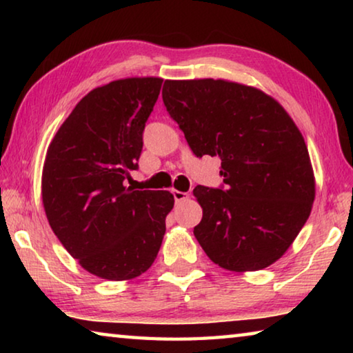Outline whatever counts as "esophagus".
<instances>
[{
    "label": "esophagus",
    "mask_w": 353,
    "mask_h": 353,
    "mask_svg": "<svg viewBox=\"0 0 353 353\" xmlns=\"http://www.w3.org/2000/svg\"><path fill=\"white\" fill-rule=\"evenodd\" d=\"M172 194H174L176 202H183V201H187L190 198L188 193H185V191H179V190L172 191Z\"/></svg>",
    "instance_id": "obj_1"
}]
</instances>
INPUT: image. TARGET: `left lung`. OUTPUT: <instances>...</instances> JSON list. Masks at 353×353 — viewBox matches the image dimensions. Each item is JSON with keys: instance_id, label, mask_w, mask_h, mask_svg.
Returning a JSON list of instances; mask_svg holds the SVG:
<instances>
[{"instance_id": "obj_1", "label": "left lung", "mask_w": 353, "mask_h": 353, "mask_svg": "<svg viewBox=\"0 0 353 353\" xmlns=\"http://www.w3.org/2000/svg\"><path fill=\"white\" fill-rule=\"evenodd\" d=\"M163 103L198 157L218 155L225 188L193 190V234L227 271L265 270L312 213L316 181L301 130L279 101L225 79H166Z\"/></svg>"}]
</instances>
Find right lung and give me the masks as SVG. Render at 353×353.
<instances>
[{"label":"right lung","mask_w":353,"mask_h":353,"mask_svg":"<svg viewBox=\"0 0 353 353\" xmlns=\"http://www.w3.org/2000/svg\"><path fill=\"white\" fill-rule=\"evenodd\" d=\"M162 77H126L88 92L48 146L41 201L52 232L93 276L130 280L146 272L174 207L170 191L134 190L143 129Z\"/></svg>","instance_id":"obj_1"}]
</instances>
